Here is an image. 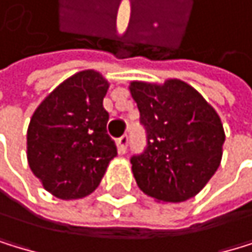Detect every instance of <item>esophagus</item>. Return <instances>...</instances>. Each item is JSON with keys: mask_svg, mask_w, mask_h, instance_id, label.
<instances>
[{"mask_svg": "<svg viewBox=\"0 0 252 252\" xmlns=\"http://www.w3.org/2000/svg\"><path fill=\"white\" fill-rule=\"evenodd\" d=\"M127 147H128V134H122V136L118 139L119 153H125V152H127Z\"/></svg>", "mask_w": 252, "mask_h": 252, "instance_id": "34e87169", "label": "esophagus"}]
</instances>
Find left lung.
I'll return each mask as SVG.
<instances>
[{"instance_id":"obj_1","label":"left lung","mask_w":252,"mask_h":252,"mask_svg":"<svg viewBox=\"0 0 252 252\" xmlns=\"http://www.w3.org/2000/svg\"><path fill=\"white\" fill-rule=\"evenodd\" d=\"M130 93L147 133V147L130 159L139 189L167 203L195 197L221 161L220 116L197 90L178 79L162 85L131 82Z\"/></svg>"}]
</instances>
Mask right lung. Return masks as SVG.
<instances>
[{
  "label": "right lung",
  "mask_w": 252,
  "mask_h": 252,
  "mask_svg": "<svg viewBox=\"0 0 252 252\" xmlns=\"http://www.w3.org/2000/svg\"><path fill=\"white\" fill-rule=\"evenodd\" d=\"M108 82L93 69L60 83L32 114L28 128V162L54 197L75 200L99 186L118 155L107 133L103 97Z\"/></svg>",
  "instance_id": "obj_1"
}]
</instances>
